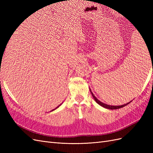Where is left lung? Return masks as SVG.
Returning a JSON list of instances; mask_svg holds the SVG:
<instances>
[{"mask_svg": "<svg viewBox=\"0 0 153 153\" xmlns=\"http://www.w3.org/2000/svg\"><path fill=\"white\" fill-rule=\"evenodd\" d=\"M90 91H91V94H92V97H93L94 99V100L96 101V102L97 103H98V104H99L100 105H101V106H103V107H104V108H107V109H110V110H115V109L121 108L124 107V106H125L126 105H128L129 103H131V101H129V103H126V104H124V105H119V106H112V105H106V104H105V103H102V102H101L100 101H99L98 99H97V98H96V96H95L93 94V93H92V92H91V89H90Z\"/></svg>", "mask_w": 153, "mask_h": 153, "instance_id": "obj_1", "label": "left lung"}]
</instances>
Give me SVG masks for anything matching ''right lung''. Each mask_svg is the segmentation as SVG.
Returning a JSON list of instances; mask_svg holds the SVG:
<instances>
[{
	"mask_svg": "<svg viewBox=\"0 0 153 153\" xmlns=\"http://www.w3.org/2000/svg\"><path fill=\"white\" fill-rule=\"evenodd\" d=\"M61 105H62V104H61V105H59V106H57V107H56V108H55V109H53V110H52V111H53V110H55V109H56V108H58V107H59V106H61ZM50 112H51V111H50Z\"/></svg>",
	"mask_w": 153,
	"mask_h": 153,
	"instance_id": "obj_1",
	"label": "right lung"
}]
</instances>
